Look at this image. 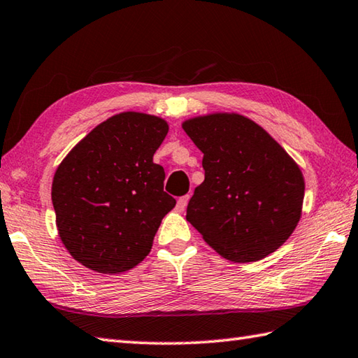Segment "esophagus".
I'll list each match as a JSON object with an SVG mask.
<instances>
[{"mask_svg": "<svg viewBox=\"0 0 358 358\" xmlns=\"http://www.w3.org/2000/svg\"><path fill=\"white\" fill-rule=\"evenodd\" d=\"M187 201H189V195H185V197H180L177 200V206H175V209H177V213H183L186 206H187Z\"/></svg>", "mask_w": 358, "mask_h": 358, "instance_id": "obj_1", "label": "esophagus"}]
</instances>
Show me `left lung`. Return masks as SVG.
<instances>
[{"instance_id":"1","label":"left lung","mask_w":358,"mask_h":358,"mask_svg":"<svg viewBox=\"0 0 358 358\" xmlns=\"http://www.w3.org/2000/svg\"><path fill=\"white\" fill-rule=\"evenodd\" d=\"M203 152L205 181L186 220L222 257L256 262L276 251L303 214L304 177L279 143L239 113H209L181 124Z\"/></svg>"}]
</instances>
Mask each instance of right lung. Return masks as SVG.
<instances>
[{
	"mask_svg": "<svg viewBox=\"0 0 358 358\" xmlns=\"http://www.w3.org/2000/svg\"><path fill=\"white\" fill-rule=\"evenodd\" d=\"M169 131L163 117L122 111L77 143L54 173L59 237L83 267L124 273L150 253L175 199L163 191L153 153Z\"/></svg>",
	"mask_w": 358,
	"mask_h": 358,
	"instance_id": "right-lung-1",
	"label": "right lung"
}]
</instances>
